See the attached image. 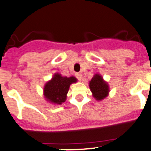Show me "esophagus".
I'll return each instance as SVG.
<instances>
[{"instance_id":"obj_1","label":"esophagus","mask_w":151,"mask_h":151,"mask_svg":"<svg viewBox=\"0 0 151 151\" xmlns=\"http://www.w3.org/2000/svg\"><path fill=\"white\" fill-rule=\"evenodd\" d=\"M76 77L78 79L79 81H81V80L83 79L82 74H81V73H77V74H76Z\"/></svg>"}]
</instances>
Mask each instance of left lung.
<instances>
[{
	"mask_svg": "<svg viewBox=\"0 0 151 151\" xmlns=\"http://www.w3.org/2000/svg\"><path fill=\"white\" fill-rule=\"evenodd\" d=\"M89 88L92 92V96L96 100H102L108 96L109 92L108 85L103 81V78L96 74L89 82Z\"/></svg>",
	"mask_w": 151,
	"mask_h": 151,
	"instance_id": "obj_1",
	"label": "left lung"
}]
</instances>
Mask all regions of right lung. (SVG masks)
Segmentation results:
<instances>
[{
  "label": "right lung",
  "instance_id": "obj_1",
  "mask_svg": "<svg viewBox=\"0 0 151 151\" xmlns=\"http://www.w3.org/2000/svg\"><path fill=\"white\" fill-rule=\"evenodd\" d=\"M76 82L77 79L74 77H62L59 74H55L44 86L43 94L47 101L61 104L65 101L70 84Z\"/></svg>",
  "mask_w": 151,
  "mask_h": 151
}]
</instances>
